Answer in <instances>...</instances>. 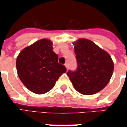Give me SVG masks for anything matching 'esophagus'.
I'll use <instances>...</instances> for the list:
<instances>
[{"label": "esophagus", "instance_id": "esophagus-1", "mask_svg": "<svg viewBox=\"0 0 127 127\" xmlns=\"http://www.w3.org/2000/svg\"><path fill=\"white\" fill-rule=\"evenodd\" d=\"M64 66H65V67H66V70H68V64H64Z\"/></svg>", "mask_w": 127, "mask_h": 127}]
</instances>
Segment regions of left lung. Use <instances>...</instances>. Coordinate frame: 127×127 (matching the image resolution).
Segmentation results:
<instances>
[{
  "label": "left lung",
  "instance_id": "left-lung-1",
  "mask_svg": "<svg viewBox=\"0 0 127 127\" xmlns=\"http://www.w3.org/2000/svg\"><path fill=\"white\" fill-rule=\"evenodd\" d=\"M77 60V70L67 75L78 92L92 95L106 86L112 76L114 64L107 52L87 39L73 43Z\"/></svg>",
  "mask_w": 127,
  "mask_h": 127
}]
</instances>
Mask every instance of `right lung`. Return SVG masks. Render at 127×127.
<instances>
[{"instance_id":"1","label":"right lung","mask_w":127,"mask_h":127,"mask_svg":"<svg viewBox=\"0 0 127 127\" xmlns=\"http://www.w3.org/2000/svg\"><path fill=\"white\" fill-rule=\"evenodd\" d=\"M53 43L49 39L37 41L22 50L17 57L18 75L31 92L43 94L50 91L65 66L58 63V55L53 51Z\"/></svg>"}]
</instances>
